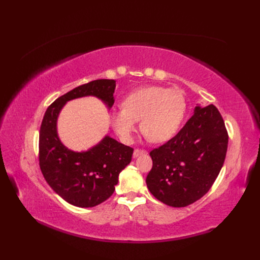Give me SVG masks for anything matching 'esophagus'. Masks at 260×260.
I'll return each mask as SVG.
<instances>
[{"instance_id":"1","label":"esophagus","mask_w":260,"mask_h":260,"mask_svg":"<svg viewBox=\"0 0 260 260\" xmlns=\"http://www.w3.org/2000/svg\"><path fill=\"white\" fill-rule=\"evenodd\" d=\"M147 152L145 151V149H139V148H136L135 149V152H133V156L135 157H138V156H140V155H144V154H146Z\"/></svg>"}]
</instances>
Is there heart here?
<instances>
[{"mask_svg":"<svg viewBox=\"0 0 260 260\" xmlns=\"http://www.w3.org/2000/svg\"><path fill=\"white\" fill-rule=\"evenodd\" d=\"M121 108L113 111L111 121L123 140L129 141L141 128L153 142H166L174 137L186 113V100L178 89L161 85H145L130 92Z\"/></svg>","mask_w":260,"mask_h":260,"instance_id":"1","label":"heart"}]
</instances>
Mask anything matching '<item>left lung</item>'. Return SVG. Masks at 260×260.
I'll use <instances>...</instances> for the list:
<instances>
[{"mask_svg": "<svg viewBox=\"0 0 260 260\" xmlns=\"http://www.w3.org/2000/svg\"><path fill=\"white\" fill-rule=\"evenodd\" d=\"M228 140L217 107L196 106L178 135L149 153V192L172 207H185L203 198L223 166Z\"/></svg>", "mask_w": 260, "mask_h": 260, "instance_id": "obj_1", "label": "left lung"}]
</instances>
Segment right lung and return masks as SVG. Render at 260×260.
Wrapping results in <instances>:
<instances>
[{
  "instance_id": "1",
  "label": "right lung",
  "mask_w": 260,
  "mask_h": 260,
  "mask_svg": "<svg viewBox=\"0 0 260 260\" xmlns=\"http://www.w3.org/2000/svg\"><path fill=\"white\" fill-rule=\"evenodd\" d=\"M116 81L99 79L77 86L48 107L39 137V162L44 179L62 200L77 207H94L111 198L133 148L106 136L85 152H74L60 142L57 119L68 101L95 96L111 108Z\"/></svg>"
}]
</instances>
